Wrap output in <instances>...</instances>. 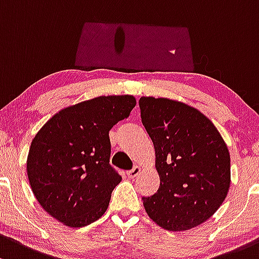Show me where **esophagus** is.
<instances>
[{
    "label": "esophagus",
    "instance_id": "1",
    "mask_svg": "<svg viewBox=\"0 0 259 259\" xmlns=\"http://www.w3.org/2000/svg\"><path fill=\"white\" fill-rule=\"evenodd\" d=\"M141 174V167L140 166H135L133 170L127 171V176H129V179H135L138 175H140Z\"/></svg>",
    "mask_w": 259,
    "mask_h": 259
}]
</instances>
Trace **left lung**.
<instances>
[{"label": "left lung", "mask_w": 259, "mask_h": 259, "mask_svg": "<svg viewBox=\"0 0 259 259\" xmlns=\"http://www.w3.org/2000/svg\"><path fill=\"white\" fill-rule=\"evenodd\" d=\"M141 120L155 148L160 186L143 197L146 213L167 231H187L208 220L231 185V159L217 127L179 100L141 97Z\"/></svg>", "instance_id": "obj_1"}]
</instances>
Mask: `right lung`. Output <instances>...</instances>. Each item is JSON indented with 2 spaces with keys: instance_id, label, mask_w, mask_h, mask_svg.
I'll return each instance as SVG.
<instances>
[{
  "instance_id": "add662e5",
  "label": "right lung",
  "mask_w": 259,
  "mask_h": 259,
  "mask_svg": "<svg viewBox=\"0 0 259 259\" xmlns=\"http://www.w3.org/2000/svg\"><path fill=\"white\" fill-rule=\"evenodd\" d=\"M135 105L133 95H102L62 109L37 133L27 175L39 205L57 221L84 227L105 213L121 181L109 164V132Z\"/></svg>"
}]
</instances>
